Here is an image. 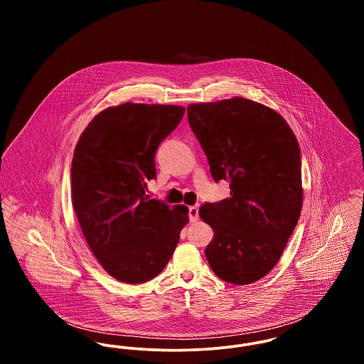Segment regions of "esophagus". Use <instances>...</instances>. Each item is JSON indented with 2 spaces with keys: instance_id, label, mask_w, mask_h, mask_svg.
Instances as JSON below:
<instances>
[{
  "instance_id": "34e87169",
  "label": "esophagus",
  "mask_w": 364,
  "mask_h": 364,
  "mask_svg": "<svg viewBox=\"0 0 364 364\" xmlns=\"http://www.w3.org/2000/svg\"><path fill=\"white\" fill-rule=\"evenodd\" d=\"M188 217H190L191 223H196L199 218V206H191L188 208Z\"/></svg>"
}]
</instances>
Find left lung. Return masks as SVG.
I'll list each match as a JSON object with an SVG mask.
<instances>
[{"instance_id":"1","label":"left lung","mask_w":364,"mask_h":364,"mask_svg":"<svg viewBox=\"0 0 364 364\" xmlns=\"http://www.w3.org/2000/svg\"><path fill=\"white\" fill-rule=\"evenodd\" d=\"M187 113L213 178L230 188L229 198L199 210L214 230L208 264L229 284H252L276 266L300 217L297 139L277 112L242 97L191 104Z\"/></svg>"}]
</instances>
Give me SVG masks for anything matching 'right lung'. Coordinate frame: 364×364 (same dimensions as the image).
Here are the masks:
<instances>
[{
	"mask_svg": "<svg viewBox=\"0 0 364 364\" xmlns=\"http://www.w3.org/2000/svg\"><path fill=\"white\" fill-rule=\"evenodd\" d=\"M174 105L107 107L87 125L70 169L72 205L87 244L112 277L141 284L172 258L188 208L150 199L156 149L181 122Z\"/></svg>",
	"mask_w": 364,
	"mask_h": 364,
	"instance_id": "right-lung-1",
	"label": "right lung"
}]
</instances>
